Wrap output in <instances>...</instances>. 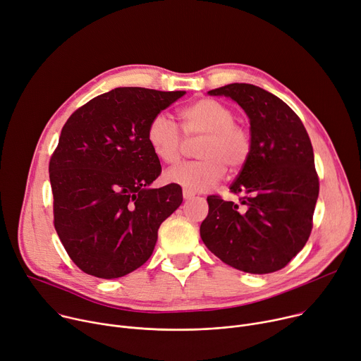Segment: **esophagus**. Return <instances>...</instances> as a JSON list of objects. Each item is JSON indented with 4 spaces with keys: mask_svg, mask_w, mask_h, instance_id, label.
<instances>
[{
    "mask_svg": "<svg viewBox=\"0 0 361 361\" xmlns=\"http://www.w3.org/2000/svg\"><path fill=\"white\" fill-rule=\"evenodd\" d=\"M183 197H184V200H191L192 197H194V192H191V191H188V190H183Z\"/></svg>",
    "mask_w": 361,
    "mask_h": 361,
    "instance_id": "34e87169",
    "label": "esophagus"
}]
</instances>
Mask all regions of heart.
Returning <instances> with one entry per match:
<instances>
[{"mask_svg":"<svg viewBox=\"0 0 361 361\" xmlns=\"http://www.w3.org/2000/svg\"><path fill=\"white\" fill-rule=\"evenodd\" d=\"M183 133L188 141H199L195 155L200 159L184 162L164 174L169 183L188 191H207L228 173L245 169L252 154L250 130L235 121L233 109L212 97H203L180 111ZM147 142L162 162H177L185 140L177 123L166 114H157L148 123Z\"/></svg>","mask_w":361,"mask_h":361,"instance_id":"1","label":"heart"}]
</instances>
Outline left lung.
Wrapping results in <instances>:
<instances>
[{
    "label": "left lung",
    "mask_w": 361,
    "mask_h": 361,
    "mask_svg": "<svg viewBox=\"0 0 361 361\" xmlns=\"http://www.w3.org/2000/svg\"><path fill=\"white\" fill-rule=\"evenodd\" d=\"M238 102L250 121L252 154L231 185L240 204L209 195L200 226L207 249L247 274L285 268L305 246L319 181L307 129L278 96L249 83L209 90Z\"/></svg>",
    "instance_id": "1"
}]
</instances>
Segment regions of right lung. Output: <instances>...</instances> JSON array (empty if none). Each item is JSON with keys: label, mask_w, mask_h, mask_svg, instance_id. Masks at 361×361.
<instances>
[{"label": "right lung", "mask_w": 361, "mask_h": 361, "mask_svg": "<svg viewBox=\"0 0 361 361\" xmlns=\"http://www.w3.org/2000/svg\"><path fill=\"white\" fill-rule=\"evenodd\" d=\"M184 93L116 87L64 123L49 164L54 228L85 274L114 279L142 267L161 223L181 204L178 184L148 187L161 166L147 128Z\"/></svg>", "instance_id": "add662e5"}]
</instances>
